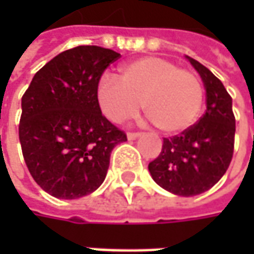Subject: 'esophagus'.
<instances>
[{
	"label": "esophagus",
	"instance_id": "1",
	"mask_svg": "<svg viewBox=\"0 0 254 254\" xmlns=\"http://www.w3.org/2000/svg\"><path fill=\"white\" fill-rule=\"evenodd\" d=\"M140 134H141V132H135V131L127 132V138H128V140H135L137 137H140Z\"/></svg>",
	"mask_w": 254,
	"mask_h": 254
}]
</instances>
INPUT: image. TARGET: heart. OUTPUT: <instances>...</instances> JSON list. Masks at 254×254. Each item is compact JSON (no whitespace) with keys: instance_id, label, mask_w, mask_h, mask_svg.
<instances>
[{"instance_id":"1","label":"heart","mask_w":254,"mask_h":254,"mask_svg":"<svg viewBox=\"0 0 254 254\" xmlns=\"http://www.w3.org/2000/svg\"><path fill=\"white\" fill-rule=\"evenodd\" d=\"M103 113L124 123L142 110L162 132H180L196 120L203 102L199 77L168 59L147 56L124 64L119 83L104 77L97 87Z\"/></svg>"}]
</instances>
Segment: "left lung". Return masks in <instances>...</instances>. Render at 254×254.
<instances>
[{"mask_svg": "<svg viewBox=\"0 0 254 254\" xmlns=\"http://www.w3.org/2000/svg\"><path fill=\"white\" fill-rule=\"evenodd\" d=\"M206 89V112L187 130L164 138L160 155L148 164L152 180L180 196L210 190L229 168L236 120L232 97L219 79L198 61L188 58Z\"/></svg>", "mask_w": 254, "mask_h": 254, "instance_id": "obj_1", "label": "left lung"}]
</instances>
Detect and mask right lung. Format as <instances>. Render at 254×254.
<instances>
[{"instance_id": "add662e5", "label": "right lung", "mask_w": 254, "mask_h": 254, "mask_svg": "<svg viewBox=\"0 0 254 254\" xmlns=\"http://www.w3.org/2000/svg\"><path fill=\"white\" fill-rule=\"evenodd\" d=\"M120 54L93 45L67 49L35 73L22 96L19 141L35 182L76 199L103 184L113 148L126 132L100 110L97 87Z\"/></svg>"}]
</instances>
